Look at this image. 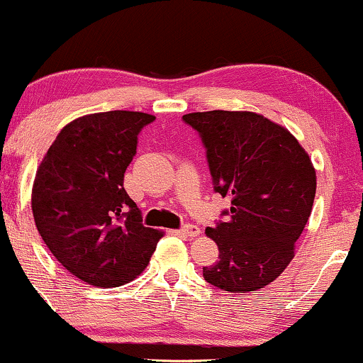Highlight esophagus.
Instances as JSON below:
<instances>
[{"mask_svg":"<svg viewBox=\"0 0 363 363\" xmlns=\"http://www.w3.org/2000/svg\"><path fill=\"white\" fill-rule=\"evenodd\" d=\"M179 235H182V236H187V238H196V236H199V228L197 226H194V224H187V226H184L182 229H179Z\"/></svg>","mask_w":363,"mask_h":363,"instance_id":"34e87169","label":"esophagus"}]
</instances>
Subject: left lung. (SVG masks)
<instances>
[{"instance_id": "left-lung-1", "label": "left lung", "mask_w": 363, "mask_h": 363, "mask_svg": "<svg viewBox=\"0 0 363 363\" xmlns=\"http://www.w3.org/2000/svg\"><path fill=\"white\" fill-rule=\"evenodd\" d=\"M182 118L201 134L214 191L231 199L226 221L206 229L219 261L203 277L223 291L264 288L290 264L311 214L310 155L288 128L259 113L211 110Z\"/></svg>"}]
</instances>
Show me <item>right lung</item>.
Instances as JSON below:
<instances>
[{"mask_svg":"<svg viewBox=\"0 0 363 363\" xmlns=\"http://www.w3.org/2000/svg\"><path fill=\"white\" fill-rule=\"evenodd\" d=\"M154 118L128 110L75 118L36 169L31 211L41 240L68 273L97 288L135 279L164 236L142 226L123 189L137 135Z\"/></svg>","mask_w":363,"mask_h":363,"instance_id":"obj_1","label":"right lung"}]
</instances>
